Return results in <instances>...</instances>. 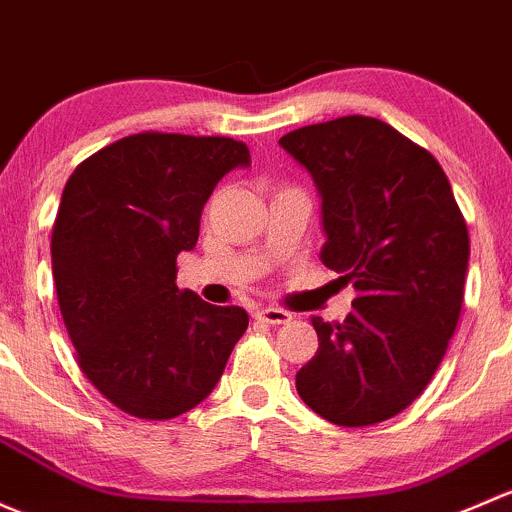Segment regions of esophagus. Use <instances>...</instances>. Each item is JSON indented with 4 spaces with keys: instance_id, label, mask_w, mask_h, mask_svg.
I'll return each instance as SVG.
<instances>
[{
    "instance_id": "1",
    "label": "esophagus",
    "mask_w": 512,
    "mask_h": 512,
    "mask_svg": "<svg viewBox=\"0 0 512 512\" xmlns=\"http://www.w3.org/2000/svg\"><path fill=\"white\" fill-rule=\"evenodd\" d=\"M256 318L261 320V323H268V325H286V323H291L293 315L288 313V310H281V308H261V310H256Z\"/></svg>"
}]
</instances>
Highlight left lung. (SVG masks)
I'll return each instance as SVG.
<instances>
[{
  "label": "left lung",
  "instance_id": "1",
  "mask_svg": "<svg viewBox=\"0 0 512 512\" xmlns=\"http://www.w3.org/2000/svg\"><path fill=\"white\" fill-rule=\"evenodd\" d=\"M323 197L325 266L357 298L342 323L313 318L318 352L300 399L337 426H372L426 389L456 333L468 229L436 157L392 125L345 115L278 140Z\"/></svg>",
  "mask_w": 512,
  "mask_h": 512
}]
</instances>
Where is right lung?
<instances>
[{
  "label": "right lung",
  "mask_w": 512,
  "mask_h": 512,
  "mask_svg": "<svg viewBox=\"0 0 512 512\" xmlns=\"http://www.w3.org/2000/svg\"><path fill=\"white\" fill-rule=\"evenodd\" d=\"M244 142L138 133L73 170L51 231L59 308L88 382L120 412L162 421L212 394L249 315L179 291L209 194L249 165Z\"/></svg>",
  "instance_id": "1"
}]
</instances>
